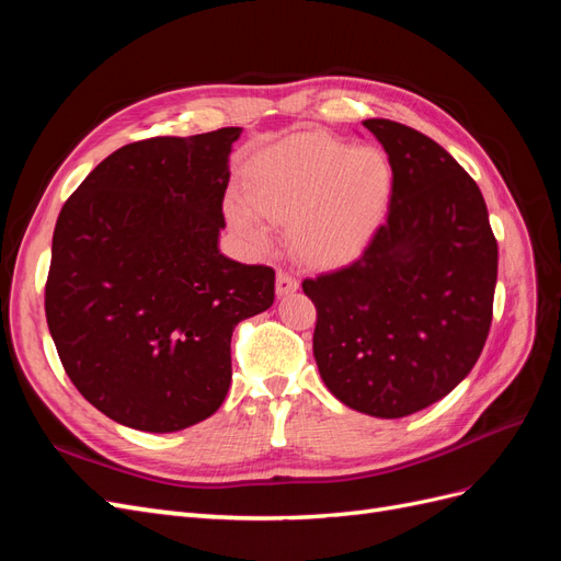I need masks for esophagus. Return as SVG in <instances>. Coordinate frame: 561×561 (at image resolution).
Instances as JSON below:
<instances>
[{"label":"esophagus","instance_id":"34e87169","mask_svg":"<svg viewBox=\"0 0 561 561\" xmlns=\"http://www.w3.org/2000/svg\"><path fill=\"white\" fill-rule=\"evenodd\" d=\"M299 287V280L295 278V276H290L287 274V271H278L276 274V293L283 297V295H290V293H295Z\"/></svg>","mask_w":561,"mask_h":561}]
</instances>
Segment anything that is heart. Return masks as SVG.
Returning a JSON list of instances; mask_svg holds the SVG:
<instances>
[{"label": "heart", "mask_w": 561, "mask_h": 561, "mask_svg": "<svg viewBox=\"0 0 561 561\" xmlns=\"http://www.w3.org/2000/svg\"><path fill=\"white\" fill-rule=\"evenodd\" d=\"M393 168L381 149L353 147L328 133H297L268 145L245 168V194L227 201L233 227L266 245L270 222H290L287 236L301 262L330 266L355 257L381 227Z\"/></svg>", "instance_id": "b5f03b06"}]
</instances>
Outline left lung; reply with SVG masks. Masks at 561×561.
<instances>
[{"instance_id": "8db88e82", "label": "left lung", "mask_w": 561, "mask_h": 561, "mask_svg": "<svg viewBox=\"0 0 561 561\" xmlns=\"http://www.w3.org/2000/svg\"><path fill=\"white\" fill-rule=\"evenodd\" d=\"M365 128L393 168L386 222L353 264L301 283L318 311L313 355L355 412L410 416L461 383L494 316L499 245L480 186L428 135Z\"/></svg>"}]
</instances>
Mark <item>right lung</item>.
<instances>
[{"label":"right lung","mask_w":561,"mask_h":561,"mask_svg":"<svg viewBox=\"0 0 561 561\" xmlns=\"http://www.w3.org/2000/svg\"><path fill=\"white\" fill-rule=\"evenodd\" d=\"M241 130L130 142L58 215L48 332L79 393L128 428L175 433L215 414L233 328L274 304V268L217 248Z\"/></svg>","instance_id":"right-lung-1"}]
</instances>
